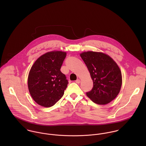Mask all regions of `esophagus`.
<instances>
[{"instance_id":"1","label":"esophagus","mask_w":146,"mask_h":146,"mask_svg":"<svg viewBox=\"0 0 146 146\" xmlns=\"http://www.w3.org/2000/svg\"><path fill=\"white\" fill-rule=\"evenodd\" d=\"M75 82H76V83L79 84L80 83V80L79 79H77V80L75 81Z\"/></svg>"}]
</instances>
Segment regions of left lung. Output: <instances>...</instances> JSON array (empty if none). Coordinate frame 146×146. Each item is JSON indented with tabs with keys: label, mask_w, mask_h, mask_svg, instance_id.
<instances>
[{
	"label": "left lung",
	"mask_w": 146,
	"mask_h": 146,
	"mask_svg": "<svg viewBox=\"0 0 146 146\" xmlns=\"http://www.w3.org/2000/svg\"><path fill=\"white\" fill-rule=\"evenodd\" d=\"M93 82L92 89L86 93L94 103L106 104L113 100L120 92L121 71L110 56L101 52H86L80 54Z\"/></svg>",
	"instance_id": "1"
}]
</instances>
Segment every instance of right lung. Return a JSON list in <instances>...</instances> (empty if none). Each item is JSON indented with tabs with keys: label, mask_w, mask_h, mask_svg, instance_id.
Here are the masks:
<instances>
[{
	"label": "right lung",
	"mask_w": 146,
	"mask_h": 146,
	"mask_svg": "<svg viewBox=\"0 0 146 146\" xmlns=\"http://www.w3.org/2000/svg\"><path fill=\"white\" fill-rule=\"evenodd\" d=\"M66 53L48 52L40 56L33 65L28 77V88L33 100L39 105L50 107L64 94L68 80L60 69Z\"/></svg>",
	"instance_id": "add662e5"
}]
</instances>
